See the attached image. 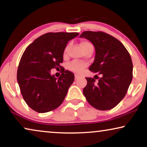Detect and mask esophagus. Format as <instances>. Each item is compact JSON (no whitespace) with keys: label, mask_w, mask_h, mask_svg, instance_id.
<instances>
[{"label":"esophagus","mask_w":147,"mask_h":147,"mask_svg":"<svg viewBox=\"0 0 147 147\" xmlns=\"http://www.w3.org/2000/svg\"><path fill=\"white\" fill-rule=\"evenodd\" d=\"M80 77L79 76H78V75H75V80H78V79H80Z\"/></svg>","instance_id":"1"}]
</instances>
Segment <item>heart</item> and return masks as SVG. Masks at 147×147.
<instances>
[{
  "label": "heart",
  "instance_id": "b5f03b06",
  "mask_svg": "<svg viewBox=\"0 0 147 147\" xmlns=\"http://www.w3.org/2000/svg\"><path fill=\"white\" fill-rule=\"evenodd\" d=\"M88 43V42L84 41L82 43V44ZM66 52V49L65 50V53ZM86 67V64L82 63V62L80 61H73L71 63H70L67 66L68 69H69L70 71H72L74 72H76V73H80V72L82 71V70L84 69V68Z\"/></svg>",
  "mask_w": 147,
  "mask_h": 147
}]
</instances>
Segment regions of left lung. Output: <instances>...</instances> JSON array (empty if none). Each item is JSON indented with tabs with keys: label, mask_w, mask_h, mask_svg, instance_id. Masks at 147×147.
<instances>
[{
	"label": "left lung",
	"mask_w": 147,
	"mask_h": 147,
	"mask_svg": "<svg viewBox=\"0 0 147 147\" xmlns=\"http://www.w3.org/2000/svg\"><path fill=\"white\" fill-rule=\"evenodd\" d=\"M80 37L94 45L95 59L89 69L101 76L86 78L87 85L83 90L84 95L96 109H112L124 98L132 82L133 65L130 54L119 40L104 32L84 31Z\"/></svg>",
	"instance_id": "obj_1"
}]
</instances>
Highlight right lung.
<instances>
[{"instance_id": "1", "label": "right lung", "mask_w": 147, "mask_h": 147, "mask_svg": "<svg viewBox=\"0 0 147 147\" xmlns=\"http://www.w3.org/2000/svg\"><path fill=\"white\" fill-rule=\"evenodd\" d=\"M78 33H47L40 36L26 48L17 69V82L21 94L31 109L45 113L62 104L74 74L64 70L59 78L51 75V69L60 68L68 41Z\"/></svg>"}]
</instances>
